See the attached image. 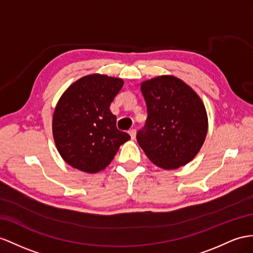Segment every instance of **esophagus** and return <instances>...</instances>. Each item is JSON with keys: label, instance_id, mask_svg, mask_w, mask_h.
Returning <instances> with one entry per match:
<instances>
[{"label": "esophagus", "instance_id": "esophagus-1", "mask_svg": "<svg viewBox=\"0 0 253 253\" xmlns=\"http://www.w3.org/2000/svg\"><path fill=\"white\" fill-rule=\"evenodd\" d=\"M128 132H129V134H130L131 139L133 140L135 138V129H130V130H129Z\"/></svg>", "mask_w": 253, "mask_h": 253}]
</instances>
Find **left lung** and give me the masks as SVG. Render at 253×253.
I'll return each instance as SVG.
<instances>
[{"label": "left lung", "mask_w": 253, "mask_h": 253, "mask_svg": "<svg viewBox=\"0 0 253 253\" xmlns=\"http://www.w3.org/2000/svg\"><path fill=\"white\" fill-rule=\"evenodd\" d=\"M147 108L137 141L152 163L166 170L191 161L207 133L202 100L182 80L161 76L141 84Z\"/></svg>", "instance_id": "obj_1"}]
</instances>
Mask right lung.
<instances>
[{
  "mask_svg": "<svg viewBox=\"0 0 253 253\" xmlns=\"http://www.w3.org/2000/svg\"><path fill=\"white\" fill-rule=\"evenodd\" d=\"M122 79L90 75L66 89L55 107L52 122L57 151L68 165L96 173L111 163L130 139L116 128L110 105L123 87Z\"/></svg>",
  "mask_w": 253,
  "mask_h": 253,
  "instance_id": "add662e5",
  "label": "right lung"
}]
</instances>
